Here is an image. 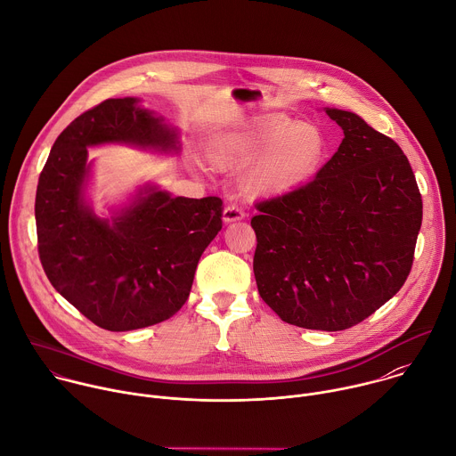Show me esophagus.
I'll return each mask as SVG.
<instances>
[{
	"label": "esophagus",
	"mask_w": 456,
	"mask_h": 456,
	"mask_svg": "<svg viewBox=\"0 0 456 456\" xmlns=\"http://www.w3.org/2000/svg\"><path fill=\"white\" fill-rule=\"evenodd\" d=\"M246 217L244 208L239 203H230L224 207L223 210V221L224 223H233V221H240Z\"/></svg>",
	"instance_id": "34e87169"
}]
</instances>
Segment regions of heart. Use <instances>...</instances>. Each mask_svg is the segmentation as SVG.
<instances>
[{
  "label": "heart",
  "instance_id": "b5f03b06",
  "mask_svg": "<svg viewBox=\"0 0 456 456\" xmlns=\"http://www.w3.org/2000/svg\"><path fill=\"white\" fill-rule=\"evenodd\" d=\"M208 157L219 166H239L255 156L248 183L256 191H289L312 178L328 153V139L319 126L269 119L233 132L214 134Z\"/></svg>",
  "mask_w": 456,
  "mask_h": 456
}]
</instances>
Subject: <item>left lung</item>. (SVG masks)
Wrapping results in <instances>:
<instances>
[{
	"label": "left lung",
	"mask_w": 456,
	"mask_h": 456,
	"mask_svg": "<svg viewBox=\"0 0 456 456\" xmlns=\"http://www.w3.org/2000/svg\"><path fill=\"white\" fill-rule=\"evenodd\" d=\"M344 139L315 178L256 203L253 271L281 321L347 330L410 274L422 200L401 148L360 116L326 109Z\"/></svg>",
	"instance_id": "left-lung-1"
}]
</instances>
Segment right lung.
Returning a JSON list of instances; mask_svg holds the SVG:
<instances>
[{"mask_svg": "<svg viewBox=\"0 0 456 456\" xmlns=\"http://www.w3.org/2000/svg\"><path fill=\"white\" fill-rule=\"evenodd\" d=\"M137 98L105 100L55 141L36 196L37 248L52 285L96 326L130 331L173 317L198 262L223 228V200L146 187L110 219L86 203L87 148L109 142L178 150V134Z\"/></svg>", "mask_w": 456, "mask_h": 456, "instance_id": "1", "label": "right lung"}]
</instances>
